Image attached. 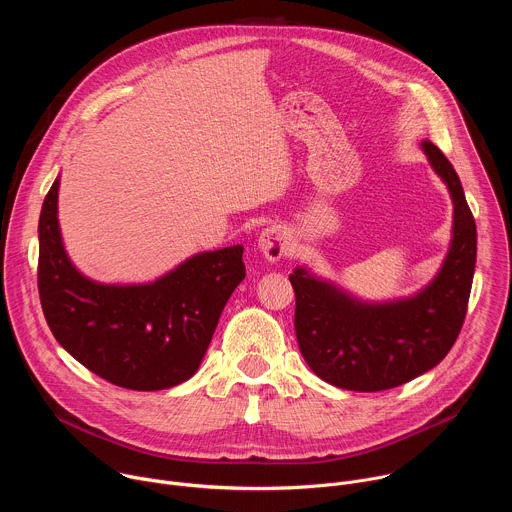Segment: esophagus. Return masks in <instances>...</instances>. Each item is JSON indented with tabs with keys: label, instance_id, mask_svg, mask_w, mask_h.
I'll list each match as a JSON object with an SVG mask.
<instances>
[{
	"label": "esophagus",
	"instance_id": "34e87169",
	"mask_svg": "<svg viewBox=\"0 0 512 512\" xmlns=\"http://www.w3.org/2000/svg\"><path fill=\"white\" fill-rule=\"evenodd\" d=\"M259 249L265 255V259L271 261V263H275L281 257H285L287 249H289V241H287L285 229H281V227H267V229H263L261 237H259Z\"/></svg>",
	"mask_w": 512,
	"mask_h": 512
}]
</instances>
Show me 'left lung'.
Here are the masks:
<instances>
[{
	"label": "left lung",
	"mask_w": 512,
	"mask_h": 512,
	"mask_svg": "<svg viewBox=\"0 0 512 512\" xmlns=\"http://www.w3.org/2000/svg\"><path fill=\"white\" fill-rule=\"evenodd\" d=\"M421 145L454 200L450 253L421 294L371 306L302 267L289 275L296 291L294 326L302 356L334 387L362 393L399 387L442 362L462 330L476 265V223L448 158L431 141Z\"/></svg>",
	"instance_id": "1"
}]
</instances>
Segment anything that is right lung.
I'll return each mask as SVG.
<instances>
[{
  "label": "right lung",
  "instance_id": "right-lung-1",
  "mask_svg": "<svg viewBox=\"0 0 512 512\" xmlns=\"http://www.w3.org/2000/svg\"><path fill=\"white\" fill-rule=\"evenodd\" d=\"M56 202L58 180L40 212L38 294L60 346L123 389L160 391L190 379L245 277L243 247L194 255L148 285H101L68 261Z\"/></svg>",
  "mask_w": 512,
  "mask_h": 512
}]
</instances>
